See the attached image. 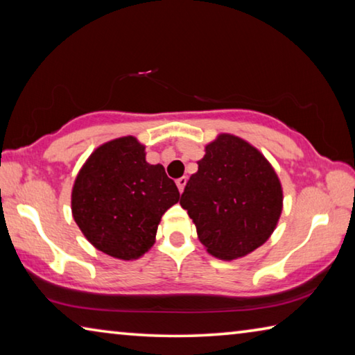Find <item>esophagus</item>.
Masks as SVG:
<instances>
[{"instance_id": "1", "label": "esophagus", "mask_w": 355, "mask_h": 355, "mask_svg": "<svg viewBox=\"0 0 355 355\" xmlns=\"http://www.w3.org/2000/svg\"><path fill=\"white\" fill-rule=\"evenodd\" d=\"M175 183H177V188H178V191H180V192H183L186 183H188V178H186V177H182V178H178Z\"/></svg>"}]
</instances>
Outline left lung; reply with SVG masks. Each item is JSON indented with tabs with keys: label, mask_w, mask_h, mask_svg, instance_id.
Listing matches in <instances>:
<instances>
[{
	"label": "left lung",
	"mask_w": 355,
	"mask_h": 355,
	"mask_svg": "<svg viewBox=\"0 0 355 355\" xmlns=\"http://www.w3.org/2000/svg\"><path fill=\"white\" fill-rule=\"evenodd\" d=\"M180 205L188 209L203 248L219 260L249 255L271 238L284 189L271 163L248 141L220 133L205 146Z\"/></svg>",
	"instance_id": "left-lung-1"
}]
</instances>
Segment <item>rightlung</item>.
Masks as SVG:
<instances>
[{"instance_id": "add662e5", "label": "right lung", "mask_w": 355, "mask_h": 355, "mask_svg": "<svg viewBox=\"0 0 355 355\" xmlns=\"http://www.w3.org/2000/svg\"><path fill=\"white\" fill-rule=\"evenodd\" d=\"M180 200L161 164H148L135 136L101 144L78 172L71 214L95 249L137 260L152 249L163 214Z\"/></svg>"}]
</instances>
